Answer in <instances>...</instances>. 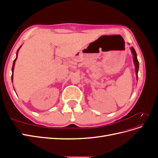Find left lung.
Returning <instances> with one entry per match:
<instances>
[{"instance_id": "8db88e82", "label": "left lung", "mask_w": 158, "mask_h": 158, "mask_svg": "<svg viewBox=\"0 0 158 158\" xmlns=\"http://www.w3.org/2000/svg\"><path fill=\"white\" fill-rule=\"evenodd\" d=\"M131 51L133 55V61H134V64H135V71H136V76L138 80V69H139V63H138V60L137 59V55H136V52L135 51V49H134L133 47H131Z\"/></svg>"}]
</instances>
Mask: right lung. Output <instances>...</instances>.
I'll return each instance as SVG.
<instances>
[{
	"instance_id": "add662e5",
	"label": "right lung",
	"mask_w": 158,
	"mask_h": 158,
	"mask_svg": "<svg viewBox=\"0 0 158 158\" xmlns=\"http://www.w3.org/2000/svg\"><path fill=\"white\" fill-rule=\"evenodd\" d=\"M21 47H20V48ZM20 48H19L18 49V51H17V52H16V59H15V60H14V62H13V64H12V82H13V73H14V65H15V62H16V59H17V57H18V51H19V49H20Z\"/></svg>"
}]
</instances>
